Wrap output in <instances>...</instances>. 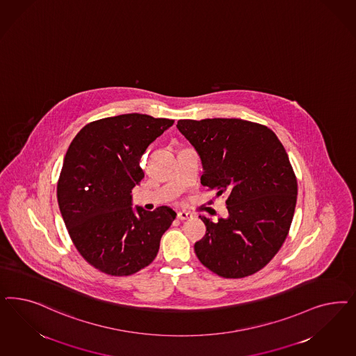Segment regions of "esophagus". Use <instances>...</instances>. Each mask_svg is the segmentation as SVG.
I'll return each instance as SVG.
<instances>
[{"label": "esophagus", "instance_id": "34e87169", "mask_svg": "<svg viewBox=\"0 0 356 356\" xmlns=\"http://www.w3.org/2000/svg\"><path fill=\"white\" fill-rule=\"evenodd\" d=\"M177 218H179L181 221H186V220L193 218V213L186 212V211H181V212H178V213H177Z\"/></svg>", "mask_w": 356, "mask_h": 356}]
</instances>
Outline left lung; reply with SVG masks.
I'll list each match as a JSON object with an SVG mask.
<instances>
[{"mask_svg":"<svg viewBox=\"0 0 356 356\" xmlns=\"http://www.w3.org/2000/svg\"><path fill=\"white\" fill-rule=\"evenodd\" d=\"M177 128L202 160V184L228 195V218L199 216L207 232L196 257L222 277L255 274L286 241L295 213L298 181L287 152L270 128L242 119H184Z\"/></svg>","mask_w":356,"mask_h":356,"instance_id":"8db88e82","label":"left lung"}]
</instances>
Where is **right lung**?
<instances>
[{
	"mask_svg": "<svg viewBox=\"0 0 356 356\" xmlns=\"http://www.w3.org/2000/svg\"><path fill=\"white\" fill-rule=\"evenodd\" d=\"M174 120L145 114L104 118L83 127L70 143L58 182L60 212L86 262L128 276L156 258L162 234L177 213L162 206L132 209V188L144 178L140 159Z\"/></svg>",
	"mask_w": 356,
	"mask_h": 356,
	"instance_id": "1",
	"label": "right lung"
}]
</instances>
